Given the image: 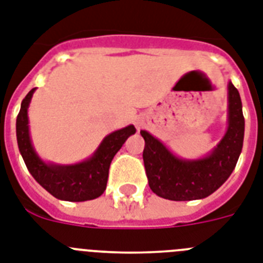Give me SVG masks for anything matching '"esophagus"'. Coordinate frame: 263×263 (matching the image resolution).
<instances>
[{"mask_svg": "<svg viewBox=\"0 0 263 263\" xmlns=\"http://www.w3.org/2000/svg\"><path fill=\"white\" fill-rule=\"evenodd\" d=\"M144 123H145V120H144V116H143V115H138V116L134 119V124H135V127L138 128V129L143 128Z\"/></svg>", "mask_w": 263, "mask_h": 263, "instance_id": "1", "label": "esophagus"}]
</instances>
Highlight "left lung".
<instances>
[{
  "label": "left lung",
  "instance_id": "1",
  "mask_svg": "<svg viewBox=\"0 0 263 263\" xmlns=\"http://www.w3.org/2000/svg\"><path fill=\"white\" fill-rule=\"evenodd\" d=\"M145 174L149 189L168 200L203 199L217 191L231 175L242 151L245 118L238 89L227 85V131L210 154L199 159H183L159 139L142 129Z\"/></svg>",
  "mask_w": 263,
  "mask_h": 263
}]
</instances>
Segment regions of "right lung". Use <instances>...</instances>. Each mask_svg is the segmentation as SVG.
<instances>
[{
    "mask_svg": "<svg viewBox=\"0 0 263 263\" xmlns=\"http://www.w3.org/2000/svg\"><path fill=\"white\" fill-rule=\"evenodd\" d=\"M36 88H33L21 103L15 121L17 143L24 162L37 182L54 198L68 202H85L96 199L105 191L112 159L125 140L136 132L134 125L112 132L93 152V155L74 164L46 163L40 158L32 144L29 134L28 108Z\"/></svg>",
    "mask_w": 263,
    "mask_h": 263,
    "instance_id": "obj_1",
    "label": "right lung"
}]
</instances>
